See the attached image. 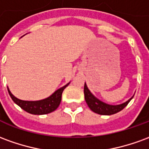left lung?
<instances>
[{
  "label": "left lung",
  "mask_w": 149,
  "mask_h": 149,
  "mask_svg": "<svg viewBox=\"0 0 149 149\" xmlns=\"http://www.w3.org/2000/svg\"><path fill=\"white\" fill-rule=\"evenodd\" d=\"M84 99H85L88 106L89 107V109L93 112H96L97 114H100V115L107 116L112 115V114H115L116 112L121 111L124 108L127 106V104L129 103V101L134 97V95H133L127 101L120 104H109L101 101L97 97H95L93 94L91 93V91L88 89L86 83H84Z\"/></svg>",
  "instance_id": "8db88e82"
}]
</instances>
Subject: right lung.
<instances>
[{"instance_id":"obj_1","label":"right lung","mask_w":149,"mask_h":149,"mask_svg":"<svg viewBox=\"0 0 149 149\" xmlns=\"http://www.w3.org/2000/svg\"><path fill=\"white\" fill-rule=\"evenodd\" d=\"M69 83L55 91L49 97L45 98L43 100H33H33L30 101V100H20L12 94L10 90L8 89V91L12 100L14 101V103L17 104L18 106L21 107V109L24 110L25 112L33 114V115H44V114H48V113L53 112L58 108L60 103L61 101L62 93L65 88L69 84Z\"/></svg>"}]
</instances>
